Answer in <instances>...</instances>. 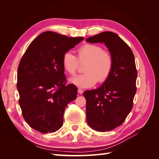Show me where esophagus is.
Wrapping results in <instances>:
<instances>
[{
	"instance_id": "obj_1",
	"label": "esophagus",
	"mask_w": 159,
	"mask_h": 159,
	"mask_svg": "<svg viewBox=\"0 0 159 159\" xmlns=\"http://www.w3.org/2000/svg\"><path fill=\"white\" fill-rule=\"evenodd\" d=\"M78 93H80V94H81V93H83V90H82L81 89L79 88V89H78Z\"/></svg>"
}]
</instances>
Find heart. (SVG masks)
Segmentation results:
<instances>
[{
	"label": "heart",
	"mask_w": 159,
	"mask_h": 159,
	"mask_svg": "<svg viewBox=\"0 0 159 159\" xmlns=\"http://www.w3.org/2000/svg\"><path fill=\"white\" fill-rule=\"evenodd\" d=\"M76 57L71 52H66L62 58L64 69L71 75H74L79 68V62L85 61L83 71L85 72L73 77L70 81L82 88H87L108 79L112 71L113 59L111 54L104 50L102 46L93 43H85L77 50Z\"/></svg>",
	"instance_id": "obj_1"
}]
</instances>
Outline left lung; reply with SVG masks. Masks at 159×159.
<instances>
[{
  "label": "left lung",
  "mask_w": 159,
  "mask_h": 159,
  "mask_svg": "<svg viewBox=\"0 0 159 159\" xmlns=\"http://www.w3.org/2000/svg\"><path fill=\"white\" fill-rule=\"evenodd\" d=\"M86 41L104 43L113 59L112 71L102 85L83 93L87 124L97 131H109L120 126L133 108L137 76L134 57L127 43L113 32H102Z\"/></svg>",
  "instance_id": "8db88e82"
}]
</instances>
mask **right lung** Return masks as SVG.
<instances>
[{"label":"right lung","instance_id":"add662e5","mask_svg":"<svg viewBox=\"0 0 159 159\" xmlns=\"http://www.w3.org/2000/svg\"><path fill=\"white\" fill-rule=\"evenodd\" d=\"M83 39L46 31L22 56L17 75L19 104L24 119L33 129L48 133L62 126L66 108L77 96V87L66 84L62 58Z\"/></svg>","mask_w":159,"mask_h":159}]
</instances>
